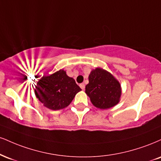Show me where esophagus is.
<instances>
[{"label":"esophagus","mask_w":161,"mask_h":161,"mask_svg":"<svg viewBox=\"0 0 161 161\" xmlns=\"http://www.w3.org/2000/svg\"><path fill=\"white\" fill-rule=\"evenodd\" d=\"M79 86H80V88L82 89V90H84L85 89V84L84 83H82V84H80L79 85Z\"/></svg>","instance_id":"1"}]
</instances>
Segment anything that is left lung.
<instances>
[{
  "mask_svg": "<svg viewBox=\"0 0 161 161\" xmlns=\"http://www.w3.org/2000/svg\"><path fill=\"white\" fill-rule=\"evenodd\" d=\"M86 93L95 107L106 109L117 105L121 94V85L111 73L97 67L88 76Z\"/></svg>",
  "mask_w": 161,
  "mask_h": 161,
  "instance_id": "1",
  "label": "left lung"
}]
</instances>
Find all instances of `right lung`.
Here are the masks:
<instances>
[{
	"label": "right lung",
	"mask_w": 161,
	"mask_h": 161,
	"mask_svg": "<svg viewBox=\"0 0 161 161\" xmlns=\"http://www.w3.org/2000/svg\"><path fill=\"white\" fill-rule=\"evenodd\" d=\"M81 90L74 79L60 69L50 75H43L36 83L34 92L44 106L58 110L68 106Z\"/></svg>",
	"instance_id": "obj_1"
}]
</instances>
